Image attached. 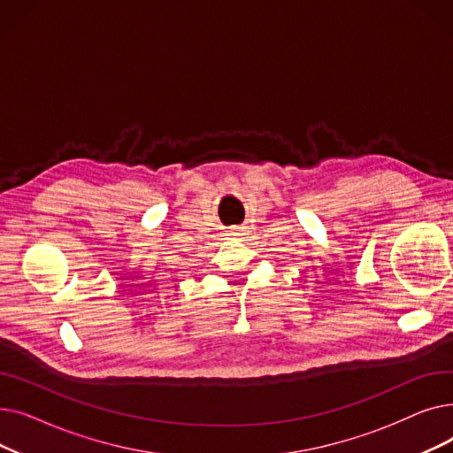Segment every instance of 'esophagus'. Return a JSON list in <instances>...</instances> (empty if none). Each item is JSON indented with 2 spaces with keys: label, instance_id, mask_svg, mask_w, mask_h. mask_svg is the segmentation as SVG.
Instances as JSON below:
<instances>
[{
  "label": "esophagus",
  "instance_id": "1",
  "mask_svg": "<svg viewBox=\"0 0 453 453\" xmlns=\"http://www.w3.org/2000/svg\"><path fill=\"white\" fill-rule=\"evenodd\" d=\"M242 231H244V227H241V226H234V227H231V229H229V236H241V234H242Z\"/></svg>",
  "mask_w": 453,
  "mask_h": 453
}]
</instances>
